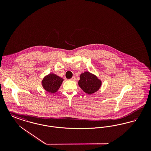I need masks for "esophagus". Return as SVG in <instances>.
Segmentation results:
<instances>
[{
  "instance_id": "1",
  "label": "esophagus",
  "mask_w": 151,
  "mask_h": 151,
  "mask_svg": "<svg viewBox=\"0 0 151 151\" xmlns=\"http://www.w3.org/2000/svg\"><path fill=\"white\" fill-rule=\"evenodd\" d=\"M75 80H76V78L75 76H73L72 78L71 79V80H72V81H75Z\"/></svg>"
}]
</instances>
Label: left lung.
<instances>
[{
	"instance_id": "left-lung-1",
	"label": "left lung",
	"mask_w": 151,
	"mask_h": 151,
	"mask_svg": "<svg viewBox=\"0 0 151 151\" xmlns=\"http://www.w3.org/2000/svg\"><path fill=\"white\" fill-rule=\"evenodd\" d=\"M79 86L86 93H93L100 88L101 82L99 79L90 72H86L81 74Z\"/></svg>"
}]
</instances>
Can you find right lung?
<instances>
[{
    "label": "right lung",
    "instance_id": "right-lung-1",
    "mask_svg": "<svg viewBox=\"0 0 151 151\" xmlns=\"http://www.w3.org/2000/svg\"><path fill=\"white\" fill-rule=\"evenodd\" d=\"M63 81V79L56 75L50 73L43 79L42 86L46 91L55 93L59 89Z\"/></svg>",
    "mask_w": 151,
    "mask_h": 151
}]
</instances>
